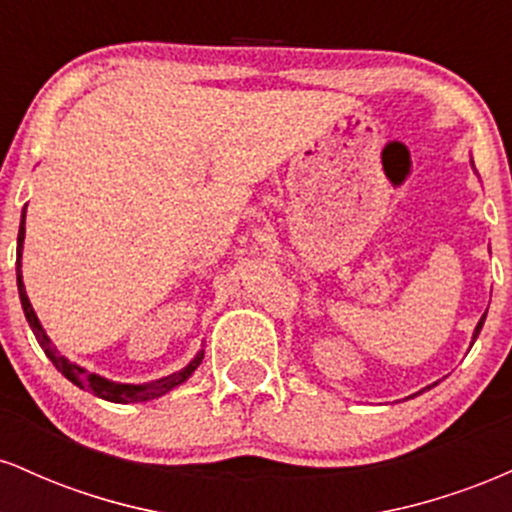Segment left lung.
Returning a JSON list of instances; mask_svg holds the SVG:
<instances>
[{"label":"left lung","mask_w":512,"mask_h":512,"mask_svg":"<svg viewBox=\"0 0 512 512\" xmlns=\"http://www.w3.org/2000/svg\"><path fill=\"white\" fill-rule=\"evenodd\" d=\"M484 320H486V313H484V315H481V320L477 322V327H474V334H472V339H474V342H477V337H479L481 327H484ZM433 385H436V383H433ZM433 385H431V387H433Z\"/></svg>","instance_id":"left-lung-1"}]
</instances>
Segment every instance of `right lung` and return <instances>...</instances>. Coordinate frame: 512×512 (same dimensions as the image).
I'll list each match as a JSON object with an SVG mask.
<instances>
[{
    "mask_svg": "<svg viewBox=\"0 0 512 512\" xmlns=\"http://www.w3.org/2000/svg\"><path fill=\"white\" fill-rule=\"evenodd\" d=\"M28 207V204H26ZM26 207L21 211V226H19V245H16V284H19V298H21V305H23V313H26V320L28 325H31V330L35 334V339H38V344L43 346V351L48 354V358L52 363H55V368L60 370L67 380H72L76 387H81V390H91L93 395L105 399V402H117V404H129V402H149V399H156L161 395H166V392L173 390V387H178L185 383L187 378H190L192 373H195L199 363H202L204 358V351H199V354L192 358L190 363H187L185 368L178 370V373L173 375H166V378L161 380H151V383H142V385H125V383H113V380H105L101 375L96 373H88L86 368L76 366V363L69 361V358H64L60 351L55 349L50 342V337L45 334L43 325H40L38 315H35L31 301H28L26 296V286H23V276H21V250H23V238H26Z\"/></svg>",
    "mask_w": 512,
    "mask_h": 512,
    "instance_id": "obj_1",
    "label": "right lung"
}]
</instances>
